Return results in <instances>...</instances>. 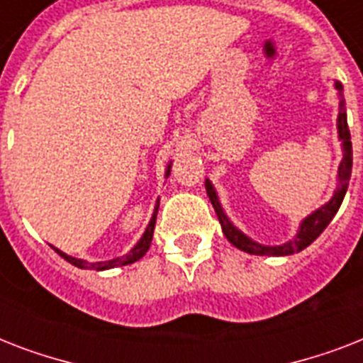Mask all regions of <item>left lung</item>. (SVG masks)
Instances as JSON below:
<instances>
[{"label": "left lung", "instance_id": "obj_1", "mask_svg": "<svg viewBox=\"0 0 363 363\" xmlns=\"http://www.w3.org/2000/svg\"><path fill=\"white\" fill-rule=\"evenodd\" d=\"M335 90L339 94V111H337V137L341 141V148H343V160L339 164L337 169V186L333 190V196L330 198L328 203H324L322 207H318L316 211H313L311 215H307L301 220L298 228V233L294 235V239L282 242V245H262V242L254 241L242 233L235 224H233L228 215L224 213L220 205V199H218V194H216L215 186L209 179H205V190H207V196H209L211 203L215 207V213L220 220L222 232L226 235V239L232 242L233 247H238L239 250L248 254H256V256H290L294 252H299L315 241L318 235H320L326 226L332 222V218L335 216V213L339 211L341 203H343L345 194H347V188H349L350 181V171H352V143H350V131L349 124H347V109H345V98H343V84L339 81H335Z\"/></svg>", "mask_w": 363, "mask_h": 363}]
</instances>
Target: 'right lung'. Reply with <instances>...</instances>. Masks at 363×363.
<instances>
[{
    "instance_id": "add662e5",
    "label": "right lung",
    "mask_w": 363,
    "mask_h": 363,
    "mask_svg": "<svg viewBox=\"0 0 363 363\" xmlns=\"http://www.w3.org/2000/svg\"><path fill=\"white\" fill-rule=\"evenodd\" d=\"M171 173V162L167 164L165 167V179L169 177ZM158 207H160V198L156 199V205H154V213L150 216V222H148L147 230L145 233L141 235V239L133 245L130 252L124 254V256H118V258H113V259H107V262H86V259H81V258H75V256H69V254L62 252L60 248L52 247L56 252L62 256L64 259H67L71 265H75L79 269H96V271H105V269H113V267H121V265H128V264H133L137 259H141L145 254H147L148 247H150V241H152V233H154V226H156V215H158Z\"/></svg>"
}]
</instances>
